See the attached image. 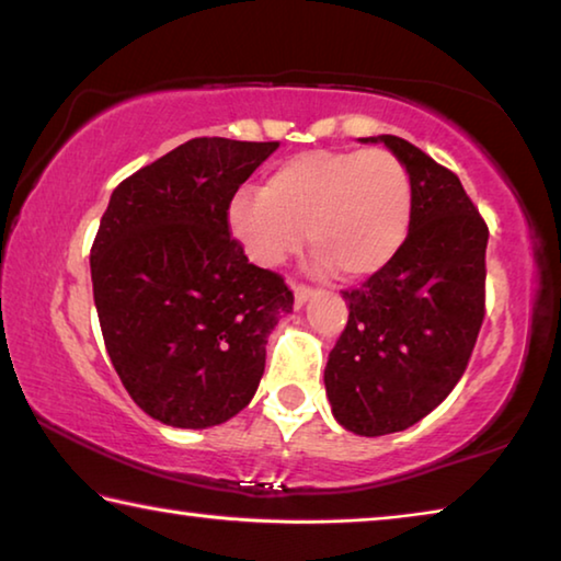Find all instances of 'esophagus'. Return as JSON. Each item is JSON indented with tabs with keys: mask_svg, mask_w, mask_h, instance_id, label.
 I'll list each match as a JSON object with an SVG mask.
<instances>
[{
	"mask_svg": "<svg viewBox=\"0 0 561 561\" xmlns=\"http://www.w3.org/2000/svg\"><path fill=\"white\" fill-rule=\"evenodd\" d=\"M312 295H314V289L309 287V284H297V287H295V305L301 307Z\"/></svg>",
	"mask_w": 561,
	"mask_h": 561,
	"instance_id": "esophagus-1",
	"label": "esophagus"
}]
</instances>
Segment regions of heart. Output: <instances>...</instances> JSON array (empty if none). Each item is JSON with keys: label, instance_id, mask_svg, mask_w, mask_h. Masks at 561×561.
I'll return each mask as SVG.
<instances>
[{"label": "heart", "instance_id": "heart-1", "mask_svg": "<svg viewBox=\"0 0 561 561\" xmlns=\"http://www.w3.org/2000/svg\"><path fill=\"white\" fill-rule=\"evenodd\" d=\"M414 215V186L389 149H314L282 162L262 192H237L229 232L262 266H277L309 232L322 270L364 279L394 260Z\"/></svg>", "mask_w": 561, "mask_h": 561}]
</instances>
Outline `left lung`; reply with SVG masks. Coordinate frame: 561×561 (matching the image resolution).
<instances>
[{"label":"left lung","instance_id":"1","mask_svg":"<svg viewBox=\"0 0 561 561\" xmlns=\"http://www.w3.org/2000/svg\"><path fill=\"white\" fill-rule=\"evenodd\" d=\"M385 141L414 186L412 229L385 270L344 289L350 319L329 352L327 397L344 430L402 432L465 375L484 322L486 221L459 176L394 135Z\"/></svg>","mask_w":561,"mask_h":561}]
</instances>
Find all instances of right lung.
Returning <instances> with one entry per match:
<instances>
[{
	"instance_id": "1",
	"label": "right lung",
	"mask_w": 561,
	"mask_h": 561,
	"mask_svg": "<svg viewBox=\"0 0 561 561\" xmlns=\"http://www.w3.org/2000/svg\"><path fill=\"white\" fill-rule=\"evenodd\" d=\"M279 141L197 137L112 192L92 254L104 346L129 397L182 430L252 402L266 336L295 295L249 264L227 207Z\"/></svg>"
}]
</instances>
